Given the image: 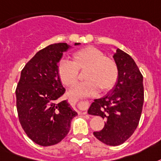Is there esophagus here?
<instances>
[{
	"mask_svg": "<svg viewBox=\"0 0 161 161\" xmlns=\"http://www.w3.org/2000/svg\"><path fill=\"white\" fill-rule=\"evenodd\" d=\"M89 106H90V103H89L88 100H84V101L80 102V103L78 104V109H79L80 114H86Z\"/></svg>",
	"mask_w": 161,
	"mask_h": 161,
	"instance_id": "1",
	"label": "esophagus"
}]
</instances>
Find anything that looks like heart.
<instances>
[{
  "mask_svg": "<svg viewBox=\"0 0 161 161\" xmlns=\"http://www.w3.org/2000/svg\"><path fill=\"white\" fill-rule=\"evenodd\" d=\"M79 71H86V81L71 89L70 95L73 97L95 95L99 90L107 92L116 85L119 75L117 62L93 47L75 51L72 54V62L62 60L58 63V76L66 86H72L77 82Z\"/></svg>",
  "mask_w": 161,
  "mask_h": 161,
  "instance_id": "obj_1",
  "label": "heart"
}]
</instances>
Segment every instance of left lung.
<instances>
[{
  "mask_svg": "<svg viewBox=\"0 0 161 161\" xmlns=\"http://www.w3.org/2000/svg\"><path fill=\"white\" fill-rule=\"evenodd\" d=\"M119 66V79L109 93L95 99L88 110L91 115L106 119L104 127L94 136L108 146L123 144L138 126L144 102L143 76L136 62L125 52L114 55Z\"/></svg>",
  "mask_w": 161,
  "mask_h": 161,
  "instance_id": "1",
  "label": "left lung"
}]
</instances>
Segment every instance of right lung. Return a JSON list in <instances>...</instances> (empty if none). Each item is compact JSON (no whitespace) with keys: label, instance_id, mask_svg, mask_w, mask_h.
Here are the masks:
<instances>
[{"label":"right lung","instance_id":"obj_1","mask_svg":"<svg viewBox=\"0 0 161 161\" xmlns=\"http://www.w3.org/2000/svg\"><path fill=\"white\" fill-rule=\"evenodd\" d=\"M70 47L59 42L38 51L21 71L15 90L21 127L34 142L42 147L64 139L71 119L77 115L66 100L59 102L66 90L58 76V62Z\"/></svg>","mask_w":161,"mask_h":161}]
</instances>
